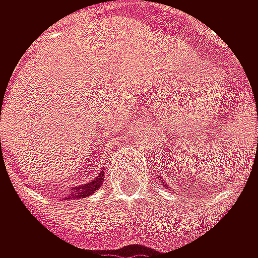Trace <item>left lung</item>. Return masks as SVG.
I'll list each match as a JSON object with an SVG mask.
<instances>
[{
  "mask_svg": "<svg viewBox=\"0 0 258 258\" xmlns=\"http://www.w3.org/2000/svg\"><path fill=\"white\" fill-rule=\"evenodd\" d=\"M158 180H161V183H163V184H164V186H166V187H167V184H166V183H164V180H163V178H161V177H158Z\"/></svg>",
  "mask_w": 258,
  "mask_h": 258,
  "instance_id": "obj_1",
  "label": "left lung"
}]
</instances>
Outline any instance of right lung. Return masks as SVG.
Masks as SVG:
<instances>
[{"label":"right lung","instance_id":"1","mask_svg":"<svg viewBox=\"0 0 258 258\" xmlns=\"http://www.w3.org/2000/svg\"><path fill=\"white\" fill-rule=\"evenodd\" d=\"M104 181V171H101L94 180H91L86 184H80V186H72L68 192H64V199L68 200H74V199H86L101 186V183Z\"/></svg>","mask_w":258,"mask_h":258}]
</instances>
